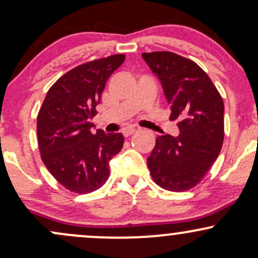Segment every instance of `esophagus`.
<instances>
[{
    "instance_id": "obj_1",
    "label": "esophagus",
    "mask_w": 258,
    "mask_h": 258,
    "mask_svg": "<svg viewBox=\"0 0 258 258\" xmlns=\"http://www.w3.org/2000/svg\"><path fill=\"white\" fill-rule=\"evenodd\" d=\"M136 131H137V130H136L135 127H127V128L123 130L122 133H123V136H125V137H128V136L133 135V133H135Z\"/></svg>"
}]
</instances>
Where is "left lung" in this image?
Segmentation results:
<instances>
[{
  "label": "left lung",
  "mask_w": 258,
  "mask_h": 258,
  "mask_svg": "<svg viewBox=\"0 0 258 258\" xmlns=\"http://www.w3.org/2000/svg\"><path fill=\"white\" fill-rule=\"evenodd\" d=\"M158 76L178 120L179 135L156 137L148 158L154 182L170 191L194 188L220 155L224 138V104L211 79L190 59L172 52L142 54Z\"/></svg>",
  "instance_id": "8db88e82"
}]
</instances>
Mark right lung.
Segmentation results:
<instances>
[{
  "mask_svg": "<svg viewBox=\"0 0 258 258\" xmlns=\"http://www.w3.org/2000/svg\"><path fill=\"white\" fill-rule=\"evenodd\" d=\"M123 60L125 54H114L74 68L49 88L38 111L41 159L74 193L88 194L104 184L109 161L123 146L121 133L91 131L106 81Z\"/></svg>",
  "mask_w": 258,
  "mask_h": 258,
  "instance_id": "add662e5",
  "label": "right lung"
}]
</instances>
